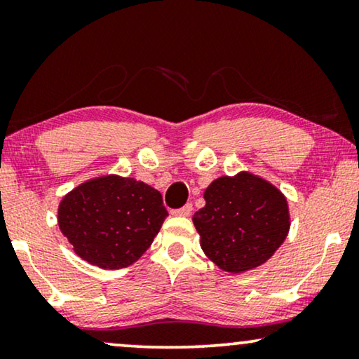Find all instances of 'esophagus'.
Here are the masks:
<instances>
[{
    "instance_id": "esophagus-1",
    "label": "esophagus",
    "mask_w": 359,
    "mask_h": 359,
    "mask_svg": "<svg viewBox=\"0 0 359 359\" xmlns=\"http://www.w3.org/2000/svg\"><path fill=\"white\" fill-rule=\"evenodd\" d=\"M171 214L178 215V217H189V215L193 214V204H186L183 208L171 210Z\"/></svg>"
}]
</instances>
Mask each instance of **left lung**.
Returning <instances> with one entry per match:
<instances>
[{"label":"left lung","mask_w":359,"mask_h":359,"mask_svg":"<svg viewBox=\"0 0 359 359\" xmlns=\"http://www.w3.org/2000/svg\"><path fill=\"white\" fill-rule=\"evenodd\" d=\"M193 222L209 259L229 273L257 268L289 232L287 201L271 183L250 173L222 176L204 193Z\"/></svg>","instance_id":"obj_1"}]
</instances>
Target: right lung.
I'll use <instances>...</instances> for the list:
<instances>
[{"mask_svg":"<svg viewBox=\"0 0 359 359\" xmlns=\"http://www.w3.org/2000/svg\"><path fill=\"white\" fill-rule=\"evenodd\" d=\"M166 215L158 191L111 175L68 193L58 208V225L78 257L102 269H119L144 255Z\"/></svg>","mask_w":359,"mask_h":359,"instance_id":"obj_1","label":"right lung"}]
</instances>
